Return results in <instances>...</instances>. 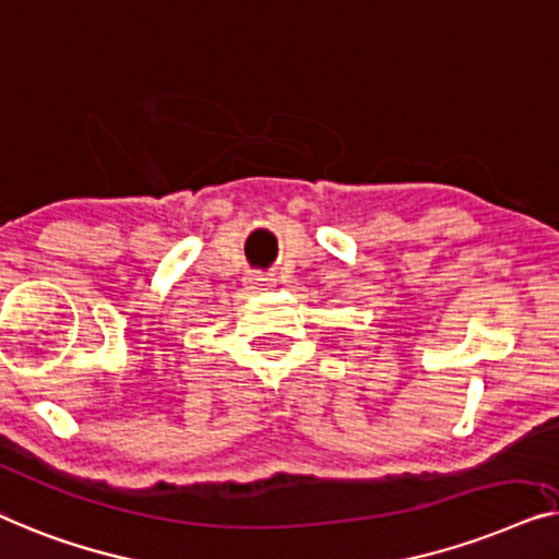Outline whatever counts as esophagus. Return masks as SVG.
I'll list each match as a JSON object with an SVG mask.
<instances>
[{"label": "esophagus", "mask_w": 559, "mask_h": 559, "mask_svg": "<svg viewBox=\"0 0 559 559\" xmlns=\"http://www.w3.org/2000/svg\"><path fill=\"white\" fill-rule=\"evenodd\" d=\"M273 283H276V281H273L271 276H263V273H250V276L246 278V286L253 288V290H269Z\"/></svg>", "instance_id": "34e87169"}]
</instances>
